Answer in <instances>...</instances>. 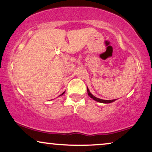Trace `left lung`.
Wrapping results in <instances>:
<instances>
[{
	"label": "left lung",
	"mask_w": 152,
	"mask_h": 152,
	"mask_svg": "<svg viewBox=\"0 0 152 152\" xmlns=\"http://www.w3.org/2000/svg\"><path fill=\"white\" fill-rule=\"evenodd\" d=\"M87 93H88V95H89V96H90L91 99H93L94 100L96 101V102H100V103H104V104H109V103H111V102H114V101H115V99H113V100H104V99H101L96 98V97H95L94 96H93V95L91 94L88 88H87Z\"/></svg>",
	"instance_id": "obj_1"
}]
</instances>
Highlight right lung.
<instances>
[{
	"instance_id": "right-lung-1",
	"label": "right lung",
	"mask_w": 152,
	"mask_h": 152,
	"mask_svg": "<svg viewBox=\"0 0 152 152\" xmlns=\"http://www.w3.org/2000/svg\"><path fill=\"white\" fill-rule=\"evenodd\" d=\"M64 93H65V92H63V94H61V95H60V96H61V95H63V94H64Z\"/></svg>"
}]
</instances>
